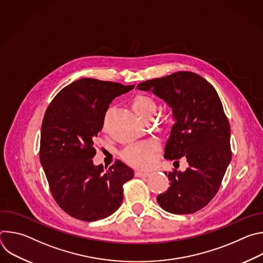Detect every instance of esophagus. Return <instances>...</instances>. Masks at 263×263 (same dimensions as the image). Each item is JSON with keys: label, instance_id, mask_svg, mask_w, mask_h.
Returning <instances> with one entry per match:
<instances>
[{"label": "esophagus", "instance_id": "34e87169", "mask_svg": "<svg viewBox=\"0 0 263 263\" xmlns=\"http://www.w3.org/2000/svg\"><path fill=\"white\" fill-rule=\"evenodd\" d=\"M135 177H147L149 175L148 172H141V171H135Z\"/></svg>", "mask_w": 263, "mask_h": 263}]
</instances>
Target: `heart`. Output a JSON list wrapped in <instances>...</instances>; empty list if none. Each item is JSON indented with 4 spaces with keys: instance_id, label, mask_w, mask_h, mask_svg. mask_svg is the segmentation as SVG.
Instances as JSON below:
<instances>
[{
    "instance_id": "1",
    "label": "heart",
    "mask_w": 263,
    "mask_h": 263,
    "mask_svg": "<svg viewBox=\"0 0 263 263\" xmlns=\"http://www.w3.org/2000/svg\"><path fill=\"white\" fill-rule=\"evenodd\" d=\"M131 107L138 117L143 120H148L154 115L157 104L153 97L145 93H137L131 100ZM162 124H165V120H162ZM157 151L158 143L154 141L138 142L126 146L121 153V157L131 166L144 168L152 164Z\"/></svg>"
}]
</instances>
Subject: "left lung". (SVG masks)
<instances>
[{
	"label": "left lung",
	"mask_w": 263,
	"mask_h": 263,
	"mask_svg": "<svg viewBox=\"0 0 263 263\" xmlns=\"http://www.w3.org/2000/svg\"><path fill=\"white\" fill-rule=\"evenodd\" d=\"M137 88L151 90L172 107L176 123L164 158L179 163L185 157L190 164L184 173L165 172L170 187L157 196V202L171 213L197 212L218 192L232 158L230 125L220 99L207 80L192 71L147 80Z\"/></svg>",
	"instance_id": "8db88e82"
}]
</instances>
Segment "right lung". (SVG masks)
<instances>
[{
  "instance_id": "1",
  "label": "right lung",
  "mask_w": 263,
  "mask_h": 263,
  "mask_svg": "<svg viewBox=\"0 0 263 263\" xmlns=\"http://www.w3.org/2000/svg\"><path fill=\"white\" fill-rule=\"evenodd\" d=\"M135 85L83 78L62 88L48 106L42 125L40 159L51 194L70 216L95 221L115 213L123 185L134 176L120 160L95 166V137L109 104Z\"/></svg>"
}]
</instances>
